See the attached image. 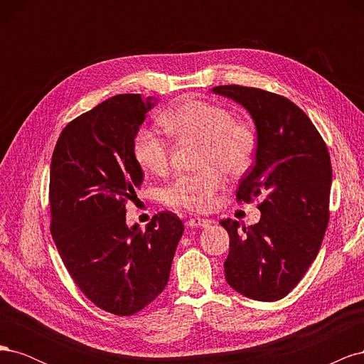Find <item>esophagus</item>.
Returning <instances> with one entry per match:
<instances>
[{"label": "esophagus", "instance_id": "34e87169", "mask_svg": "<svg viewBox=\"0 0 364 364\" xmlns=\"http://www.w3.org/2000/svg\"><path fill=\"white\" fill-rule=\"evenodd\" d=\"M211 223H213V220L202 218V217H193L188 220V222H186V226L188 228H206Z\"/></svg>", "mask_w": 364, "mask_h": 364}]
</instances>
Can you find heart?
<instances>
[{
	"label": "heart",
	"instance_id": "heart-1",
	"mask_svg": "<svg viewBox=\"0 0 364 364\" xmlns=\"http://www.w3.org/2000/svg\"><path fill=\"white\" fill-rule=\"evenodd\" d=\"M165 130L178 141H200L199 173L179 174L164 190L167 205L200 213L213 206L215 194L223 188L226 174L238 176L255 159L257 135L245 121L234 119L226 107L203 100H186L161 117ZM134 156L142 168L164 176L168 171L170 141L156 130L141 127L134 139Z\"/></svg>",
	"mask_w": 364,
	"mask_h": 364
}]
</instances>
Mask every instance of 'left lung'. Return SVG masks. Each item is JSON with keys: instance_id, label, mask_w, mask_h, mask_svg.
I'll return each instance as SVG.
<instances>
[{"instance_id": "1", "label": "left lung", "mask_w": 364, "mask_h": 364, "mask_svg": "<svg viewBox=\"0 0 364 364\" xmlns=\"http://www.w3.org/2000/svg\"><path fill=\"white\" fill-rule=\"evenodd\" d=\"M218 95L247 109L257 126L255 164L241 178L237 202L258 205L257 225L220 222L229 234L226 281L262 302L279 301L317 257L329 220L333 168L323 138L289 98L258 87L215 86Z\"/></svg>"}]
</instances>
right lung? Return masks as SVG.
Here are the masks:
<instances>
[{
  "mask_svg": "<svg viewBox=\"0 0 364 364\" xmlns=\"http://www.w3.org/2000/svg\"><path fill=\"white\" fill-rule=\"evenodd\" d=\"M151 98L119 94L74 118L54 147L50 230L77 287L102 310L132 316L162 293L181 218L162 211L146 230L126 223V205L144 179L134 139Z\"/></svg>",
  "mask_w": 364,
  "mask_h": 364,
  "instance_id": "add662e5",
  "label": "right lung"
}]
</instances>
